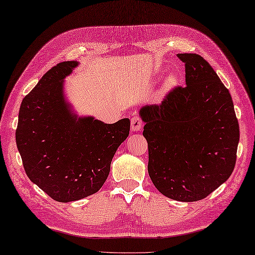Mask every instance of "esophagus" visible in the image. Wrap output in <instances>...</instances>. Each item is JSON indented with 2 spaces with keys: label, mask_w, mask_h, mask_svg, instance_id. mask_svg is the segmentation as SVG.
<instances>
[{
  "label": "esophagus",
  "mask_w": 255,
  "mask_h": 255,
  "mask_svg": "<svg viewBox=\"0 0 255 255\" xmlns=\"http://www.w3.org/2000/svg\"><path fill=\"white\" fill-rule=\"evenodd\" d=\"M142 127H143V122H142V120H140L139 117L135 116V117H133L131 119V128H132V131L137 132V131H139L140 128H142Z\"/></svg>",
  "instance_id": "esophagus-1"
}]
</instances>
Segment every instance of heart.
<instances>
[{"label":"heart","instance_id":"obj_1","mask_svg":"<svg viewBox=\"0 0 255 255\" xmlns=\"http://www.w3.org/2000/svg\"><path fill=\"white\" fill-rule=\"evenodd\" d=\"M174 81H175L174 76H173V75H171V76H169V77L167 78V84H168V85H171V84H173V83H174Z\"/></svg>","mask_w":255,"mask_h":255}]
</instances>
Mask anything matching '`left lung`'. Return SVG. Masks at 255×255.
Masks as SVG:
<instances>
[{
  "instance_id": "obj_1",
  "label": "left lung",
  "mask_w": 255,
  "mask_h": 255,
  "mask_svg": "<svg viewBox=\"0 0 255 255\" xmlns=\"http://www.w3.org/2000/svg\"><path fill=\"white\" fill-rule=\"evenodd\" d=\"M184 87L160 105L144 106L139 117L148 143V173L161 194L180 202L205 199L229 179L239 143L233 98L208 62L179 53Z\"/></svg>"
}]
</instances>
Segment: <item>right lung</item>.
<instances>
[{
  "instance_id": "1",
  "label": "right lung",
  "mask_w": 255,
  "mask_h": 255,
  "mask_svg": "<svg viewBox=\"0 0 255 255\" xmlns=\"http://www.w3.org/2000/svg\"><path fill=\"white\" fill-rule=\"evenodd\" d=\"M78 66L61 62L22 99L16 144L31 182L67 203L98 192L110 172L118 147L128 136L129 120L107 124L78 117L64 95V78Z\"/></svg>"
}]
</instances>
